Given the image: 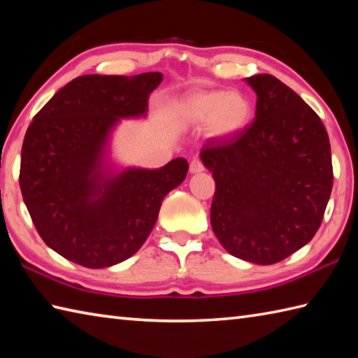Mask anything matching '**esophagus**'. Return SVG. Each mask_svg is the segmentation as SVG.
I'll return each instance as SVG.
<instances>
[{
	"mask_svg": "<svg viewBox=\"0 0 358 358\" xmlns=\"http://www.w3.org/2000/svg\"><path fill=\"white\" fill-rule=\"evenodd\" d=\"M189 171H191L192 173H199V172L205 171V166H203L201 159L200 158H194L191 161V164H189Z\"/></svg>",
	"mask_w": 358,
	"mask_h": 358,
	"instance_id": "esophagus-1",
	"label": "esophagus"
}]
</instances>
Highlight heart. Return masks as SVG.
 Here are the masks:
<instances>
[{"label":"heart","instance_id":"obj_1","mask_svg":"<svg viewBox=\"0 0 358 358\" xmlns=\"http://www.w3.org/2000/svg\"><path fill=\"white\" fill-rule=\"evenodd\" d=\"M178 116L191 125H206L215 138H229L242 131L251 121L253 107L241 91H201L178 105Z\"/></svg>","mask_w":358,"mask_h":358}]
</instances>
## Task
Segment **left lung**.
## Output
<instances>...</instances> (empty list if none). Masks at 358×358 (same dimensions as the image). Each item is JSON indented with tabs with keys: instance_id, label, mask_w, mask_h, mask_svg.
I'll list each match as a JSON object with an SVG mask.
<instances>
[{
	"instance_id": "obj_1",
	"label": "left lung",
	"mask_w": 358,
	"mask_h": 358,
	"mask_svg": "<svg viewBox=\"0 0 358 358\" xmlns=\"http://www.w3.org/2000/svg\"><path fill=\"white\" fill-rule=\"evenodd\" d=\"M255 121L229 138H211L200 158L215 180L211 227L229 255L271 265L317 233L331 197L329 136L320 116L275 76L247 79Z\"/></svg>"
}]
</instances>
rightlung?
I'll return each mask as SVG.
<instances>
[{
	"label": "right lung",
	"mask_w": 358,
	"mask_h": 358,
	"mask_svg": "<svg viewBox=\"0 0 358 358\" xmlns=\"http://www.w3.org/2000/svg\"><path fill=\"white\" fill-rule=\"evenodd\" d=\"M163 74L76 77L55 93L26 131L20 187L49 248L87 268L133 256L155 227L161 201L183 183L189 164L116 172L107 159L119 119L147 113Z\"/></svg>",
	"instance_id": "1"
}]
</instances>
